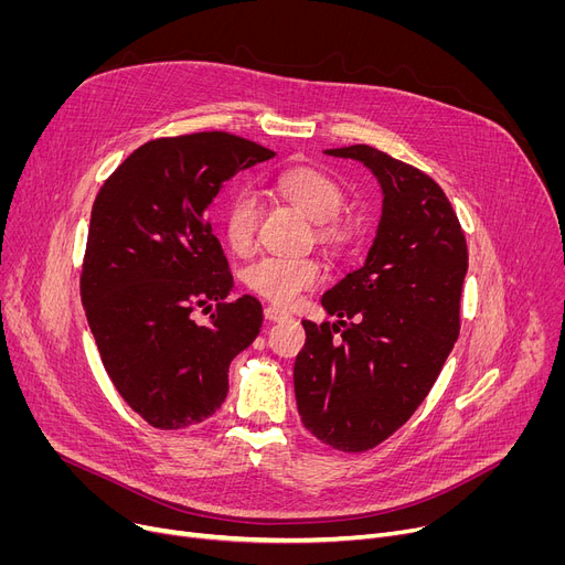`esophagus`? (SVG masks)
Here are the masks:
<instances>
[{"instance_id":"1","label":"esophagus","mask_w":565,"mask_h":565,"mask_svg":"<svg viewBox=\"0 0 565 565\" xmlns=\"http://www.w3.org/2000/svg\"><path fill=\"white\" fill-rule=\"evenodd\" d=\"M265 320H270V322H277V320H288L290 318V313L288 311H284V309H279V307H265Z\"/></svg>"}]
</instances>
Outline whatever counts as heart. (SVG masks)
I'll use <instances>...</instances> for the list:
<instances>
[{"mask_svg":"<svg viewBox=\"0 0 565 565\" xmlns=\"http://www.w3.org/2000/svg\"><path fill=\"white\" fill-rule=\"evenodd\" d=\"M273 190L318 224L322 243L341 245L345 241V228L334 222L345 203V192L334 175L311 167H290L275 173ZM256 220L258 205L254 196L247 192L233 196L224 215V235L235 254L252 252ZM245 281L260 298L288 307L320 281V265L307 256H263L247 267Z\"/></svg>","mask_w":565,"mask_h":565,"instance_id":"heart-1","label":"heart"}]
</instances>
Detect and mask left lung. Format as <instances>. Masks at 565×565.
<instances>
[{
    "mask_svg": "<svg viewBox=\"0 0 565 565\" xmlns=\"http://www.w3.org/2000/svg\"><path fill=\"white\" fill-rule=\"evenodd\" d=\"M324 153L377 178L382 215L364 265L322 295L339 320H302L292 382L305 428L332 449L362 454L412 417L454 350L467 243L447 194L424 171L366 143Z\"/></svg>",
    "mask_w": 565,
    "mask_h": 565,
    "instance_id": "obj_1",
    "label": "left lung"
}]
</instances>
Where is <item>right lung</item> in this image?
I'll list each match as a JSON object with an SVG mask.
<instances>
[{
  "instance_id": "add662e5",
  "label": "right lung",
  "mask_w": 565,
  "mask_h": 565,
  "mask_svg": "<svg viewBox=\"0 0 565 565\" xmlns=\"http://www.w3.org/2000/svg\"><path fill=\"white\" fill-rule=\"evenodd\" d=\"M270 158L228 132L153 139L94 201L82 307L116 392L153 428L213 417L233 358L260 332L256 298L226 302L233 277L205 211L231 175ZM196 306L216 307L211 323L191 318Z\"/></svg>"
}]
</instances>
